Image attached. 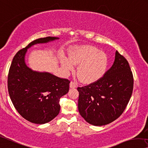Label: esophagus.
<instances>
[{"label":"esophagus","instance_id":"obj_1","mask_svg":"<svg viewBox=\"0 0 148 148\" xmlns=\"http://www.w3.org/2000/svg\"><path fill=\"white\" fill-rule=\"evenodd\" d=\"M76 86H77L76 84L74 82H71L70 83V88H76Z\"/></svg>","mask_w":148,"mask_h":148}]
</instances>
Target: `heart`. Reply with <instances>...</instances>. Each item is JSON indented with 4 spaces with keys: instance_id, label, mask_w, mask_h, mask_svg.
<instances>
[{
    "instance_id": "heart-1",
    "label": "heart",
    "mask_w": 148,
    "mask_h": 148,
    "mask_svg": "<svg viewBox=\"0 0 148 148\" xmlns=\"http://www.w3.org/2000/svg\"><path fill=\"white\" fill-rule=\"evenodd\" d=\"M70 59L62 58L61 64L66 72L74 70V64H79L77 75L85 84L94 83L102 78L107 71L108 58L106 54L92 46L76 47L70 53Z\"/></svg>"
}]
</instances>
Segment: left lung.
I'll return each mask as SVG.
<instances>
[{
	"label": "left lung",
	"instance_id": "8db88e82",
	"mask_svg": "<svg viewBox=\"0 0 148 148\" xmlns=\"http://www.w3.org/2000/svg\"><path fill=\"white\" fill-rule=\"evenodd\" d=\"M133 75L127 60L115 53L113 64L99 80L78 88V107L87 123L103 126L120 116L133 91Z\"/></svg>",
	"mask_w": 148,
	"mask_h": 148
}]
</instances>
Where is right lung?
<instances>
[{"label":"right lung","mask_w":148,"mask_h":148,"mask_svg":"<svg viewBox=\"0 0 148 148\" xmlns=\"http://www.w3.org/2000/svg\"><path fill=\"white\" fill-rule=\"evenodd\" d=\"M59 39L47 37L36 39L16 54L8 76V90L14 106L23 118L35 124L47 123L59 113V99L69 92L70 81L27 66V49L36 44Z\"/></svg>","instance_id":"right-lung-1"}]
</instances>
